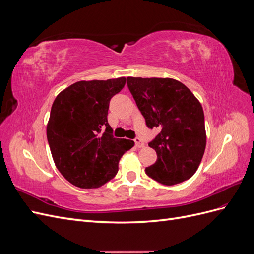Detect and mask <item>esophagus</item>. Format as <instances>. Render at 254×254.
Masks as SVG:
<instances>
[{"label":"esophagus","mask_w":254,"mask_h":254,"mask_svg":"<svg viewBox=\"0 0 254 254\" xmlns=\"http://www.w3.org/2000/svg\"><path fill=\"white\" fill-rule=\"evenodd\" d=\"M134 143H135V146L136 147H139V148H141V147H144V142L140 139V137H136V139H134Z\"/></svg>","instance_id":"obj_1"}]
</instances>
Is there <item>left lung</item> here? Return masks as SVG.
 <instances>
[{
    "label": "left lung",
    "mask_w": 254,
    "mask_h": 254,
    "mask_svg": "<svg viewBox=\"0 0 254 254\" xmlns=\"http://www.w3.org/2000/svg\"><path fill=\"white\" fill-rule=\"evenodd\" d=\"M127 84L146 125L160 130L148 144L157 161L145 168L146 174L164 186L189 180L200 165L206 144L200 102L173 78L127 77Z\"/></svg>",
    "instance_id": "8db88e82"
}]
</instances>
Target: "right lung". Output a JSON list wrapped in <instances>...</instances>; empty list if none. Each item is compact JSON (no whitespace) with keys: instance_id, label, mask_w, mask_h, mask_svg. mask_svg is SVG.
<instances>
[{"instance_id":"1","label":"right lung","mask_w":254,"mask_h":254,"mask_svg":"<svg viewBox=\"0 0 254 254\" xmlns=\"http://www.w3.org/2000/svg\"><path fill=\"white\" fill-rule=\"evenodd\" d=\"M125 83L126 77L80 80L61 91L52 105L47 126L51 153L57 170L75 187L104 186L134 146L131 140L113 137L107 120L111 97Z\"/></svg>"}]
</instances>
